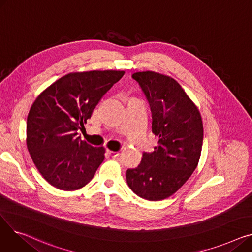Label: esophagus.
Here are the masks:
<instances>
[{
    "mask_svg": "<svg viewBox=\"0 0 252 252\" xmlns=\"http://www.w3.org/2000/svg\"><path fill=\"white\" fill-rule=\"evenodd\" d=\"M107 152L109 153V155L111 156V157H116V156H118L119 155V151H112V150H107Z\"/></svg>",
    "mask_w": 252,
    "mask_h": 252,
    "instance_id": "34e87169",
    "label": "esophagus"
}]
</instances>
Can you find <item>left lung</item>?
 I'll list each match as a JSON object with an SVG mask.
<instances>
[{
    "label": "left lung",
    "instance_id": "1",
    "mask_svg": "<svg viewBox=\"0 0 252 252\" xmlns=\"http://www.w3.org/2000/svg\"><path fill=\"white\" fill-rule=\"evenodd\" d=\"M146 96L152 133L159 138L152 153L126 170L130 190L146 200H162L187 182L199 161L203 126L199 110L174 78L143 71L131 75Z\"/></svg>",
    "mask_w": 252,
    "mask_h": 252
}]
</instances>
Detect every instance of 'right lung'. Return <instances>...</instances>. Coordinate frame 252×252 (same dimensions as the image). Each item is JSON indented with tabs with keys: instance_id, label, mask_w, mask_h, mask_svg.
Returning <instances> with one entry per match:
<instances>
[{
	"instance_id": "1",
	"label": "right lung",
	"mask_w": 252,
	"mask_h": 252,
	"mask_svg": "<svg viewBox=\"0 0 252 252\" xmlns=\"http://www.w3.org/2000/svg\"><path fill=\"white\" fill-rule=\"evenodd\" d=\"M125 71L66 74L33 102L26 123V145L44 179L60 190L83 188L104 160V147L77 137L101 98Z\"/></svg>"
}]
</instances>
